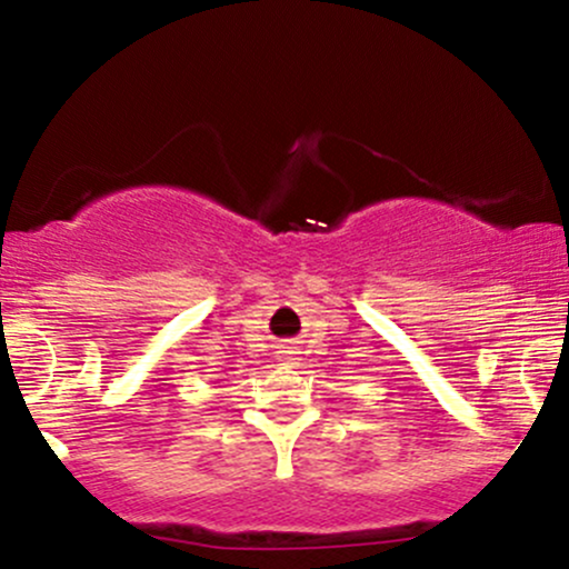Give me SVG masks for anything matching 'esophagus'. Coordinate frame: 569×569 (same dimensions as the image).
Returning <instances> with one entry per match:
<instances>
[{"label": "esophagus", "mask_w": 569, "mask_h": 569, "mask_svg": "<svg viewBox=\"0 0 569 569\" xmlns=\"http://www.w3.org/2000/svg\"><path fill=\"white\" fill-rule=\"evenodd\" d=\"M280 361L289 363V367H291V363H293V350H283V352H280Z\"/></svg>", "instance_id": "obj_1"}]
</instances>
